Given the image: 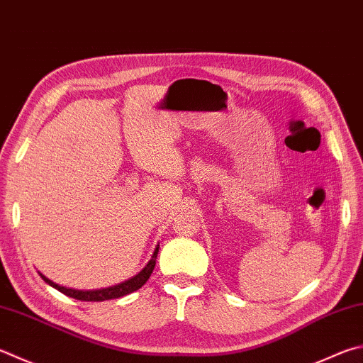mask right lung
<instances>
[{
	"label": "right lung",
	"instance_id": "1",
	"mask_svg": "<svg viewBox=\"0 0 363 363\" xmlns=\"http://www.w3.org/2000/svg\"><path fill=\"white\" fill-rule=\"evenodd\" d=\"M159 246L160 245H157L152 257H150V260L147 262V265L144 267L140 273L133 276V278L123 281V282H121V284L113 286V287L98 289V291H76V289H68V287H63L60 284H55L54 281L45 278L43 273H39V276H41V278L45 282H48L49 286L57 289V291H60L62 294L71 296V298H76V300H81V301H104V300L121 298V296L135 292V291H138V289H141L144 284H146L149 276L152 274V272H154L155 259H157V254H159Z\"/></svg>",
	"mask_w": 363,
	"mask_h": 363
}]
</instances>
